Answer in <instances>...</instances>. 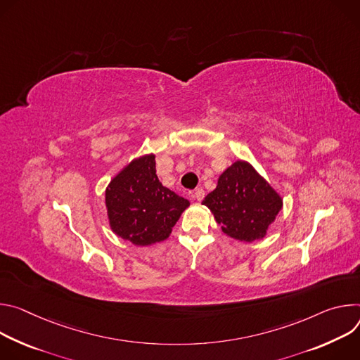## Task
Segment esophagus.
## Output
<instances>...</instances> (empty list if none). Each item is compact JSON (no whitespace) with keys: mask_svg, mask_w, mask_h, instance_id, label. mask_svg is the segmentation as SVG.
<instances>
[{"mask_svg":"<svg viewBox=\"0 0 360 360\" xmlns=\"http://www.w3.org/2000/svg\"><path fill=\"white\" fill-rule=\"evenodd\" d=\"M193 197L195 198V200H198V202H202L203 198H205V190L202 188V187H198V188H195L194 190V193H193Z\"/></svg>","mask_w":360,"mask_h":360,"instance_id":"obj_1","label":"esophagus"}]
</instances>
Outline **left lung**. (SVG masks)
<instances>
[{
  "label": "left lung",
  "mask_w": 360,
  "mask_h": 360,
  "mask_svg": "<svg viewBox=\"0 0 360 360\" xmlns=\"http://www.w3.org/2000/svg\"><path fill=\"white\" fill-rule=\"evenodd\" d=\"M203 205L227 236L250 243L264 237L282 209V198L249 163L238 160L219 177Z\"/></svg>",
  "instance_id": "8db88e82"
}]
</instances>
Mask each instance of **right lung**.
I'll use <instances>...</instances> for the list:
<instances>
[{
    "label": "right lung",
    "instance_id": "obj_1",
    "mask_svg": "<svg viewBox=\"0 0 360 360\" xmlns=\"http://www.w3.org/2000/svg\"><path fill=\"white\" fill-rule=\"evenodd\" d=\"M111 229L137 246L162 242L172 233L188 200L158 181L155 157H140L118 173L105 191Z\"/></svg>",
    "mask_w": 360,
    "mask_h": 360
}]
</instances>
